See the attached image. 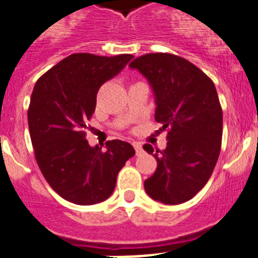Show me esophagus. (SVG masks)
Returning a JSON list of instances; mask_svg holds the SVG:
<instances>
[{"instance_id": "34e87169", "label": "esophagus", "mask_w": 258, "mask_h": 258, "mask_svg": "<svg viewBox=\"0 0 258 258\" xmlns=\"http://www.w3.org/2000/svg\"><path fill=\"white\" fill-rule=\"evenodd\" d=\"M133 147H134V150H136V152H137V155H140V154H142V145H141L140 142H133Z\"/></svg>"}]
</instances>
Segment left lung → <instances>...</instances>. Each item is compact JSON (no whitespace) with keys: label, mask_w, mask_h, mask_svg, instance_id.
Returning a JSON list of instances; mask_svg holds the SVG:
<instances>
[{"label":"left lung","mask_w":258,"mask_h":258,"mask_svg":"<svg viewBox=\"0 0 258 258\" xmlns=\"http://www.w3.org/2000/svg\"><path fill=\"white\" fill-rule=\"evenodd\" d=\"M149 80L156 99L155 120L168 133L166 149L151 145L157 168L145 181L150 198L168 206L192 199L211 178L222 143V107L213 81L182 56L151 52L131 64Z\"/></svg>","instance_id":"8db88e82"}]
</instances>
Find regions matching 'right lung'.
Here are the masks:
<instances>
[{
  "label": "right lung",
  "instance_id": "add662e5",
  "mask_svg": "<svg viewBox=\"0 0 258 258\" xmlns=\"http://www.w3.org/2000/svg\"><path fill=\"white\" fill-rule=\"evenodd\" d=\"M133 58L131 54L99 56L77 52L37 80L28 107V126L36 161L50 187L79 206L108 199L133 146L120 140L90 147L85 129L102 84Z\"/></svg>",
  "mask_w": 258,
  "mask_h": 258
}]
</instances>
